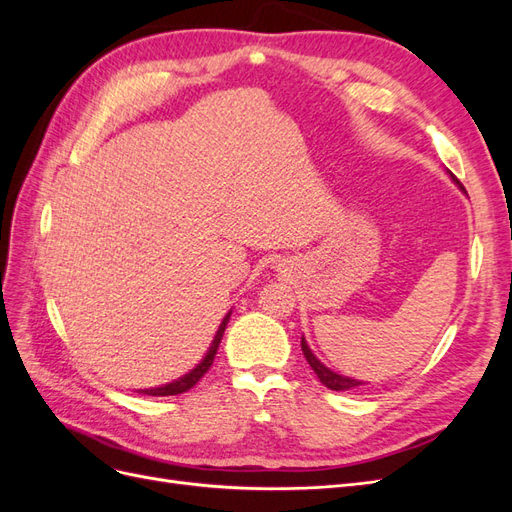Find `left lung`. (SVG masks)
<instances>
[{"label":"left lung","mask_w":512,"mask_h":512,"mask_svg":"<svg viewBox=\"0 0 512 512\" xmlns=\"http://www.w3.org/2000/svg\"><path fill=\"white\" fill-rule=\"evenodd\" d=\"M451 177H453V181L459 185V188L463 190L461 181H459L453 173H451ZM301 350H303V354H305V359H307L309 367H312V369L316 371V376L320 378V382H322L324 386H327V389H331V391H352V389H359V386L363 384V382L352 380V378H348V376H339V374H335V371L324 367V365L316 359V356L312 354V350L307 348V342H305L303 337H301Z\"/></svg>","instance_id":"1"}]
</instances>
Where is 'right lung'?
Returning <instances> with one entry per match:
<instances>
[{
  "label": "right lung",
  "mask_w": 512,
  "mask_h": 512,
  "mask_svg": "<svg viewBox=\"0 0 512 512\" xmlns=\"http://www.w3.org/2000/svg\"><path fill=\"white\" fill-rule=\"evenodd\" d=\"M228 318H230V312L224 316L218 333H215V339H213V344H211L207 356L196 365V369L190 371L188 376H183V378H179V380H175V382H170V384L158 386V389H147V391H138V393L153 395V397H166V395H179V393L190 391L192 386H194L200 378H203V376L207 374V371H209V367L213 365V359H215V354H218V348H220V342H222V335H224V329H226V324H228Z\"/></svg>",
  "instance_id": "obj_1"
}]
</instances>
